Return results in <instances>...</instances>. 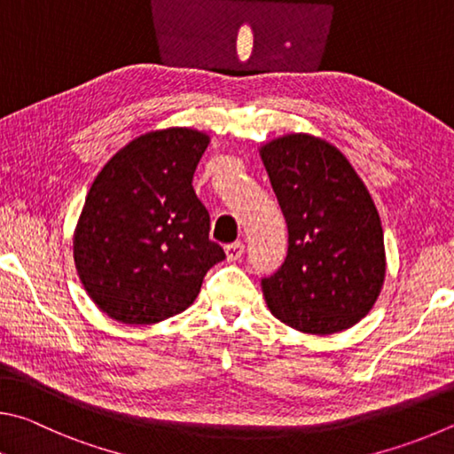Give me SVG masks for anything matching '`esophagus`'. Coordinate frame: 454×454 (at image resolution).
<instances>
[{
	"label": "esophagus",
	"mask_w": 454,
	"mask_h": 454,
	"mask_svg": "<svg viewBox=\"0 0 454 454\" xmlns=\"http://www.w3.org/2000/svg\"><path fill=\"white\" fill-rule=\"evenodd\" d=\"M225 253H227V261H239L245 253V245L241 241H235L231 245H227Z\"/></svg>",
	"instance_id": "1"
}]
</instances>
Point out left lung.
Masks as SVG:
<instances>
[{
	"label": "left lung",
	"instance_id": "1",
	"mask_svg": "<svg viewBox=\"0 0 454 454\" xmlns=\"http://www.w3.org/2000/svg\"><path fill=\"white\" fill-rule=\"evenodd\" d=\"M289 229L285 263L261 281L289 327L331 335L367 315L383 289V227L353 165L325 139L289 133L259 149Z\"/></svg>",
	"mask_w": 454,
	"mask_h": 454
}]
</instances>
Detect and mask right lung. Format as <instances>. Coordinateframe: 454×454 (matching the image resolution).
<instances>
[{"label": "right lung", "mask_w": 454, "mask_h": 454, "mask_svg": "<svg viewBox=\"0 0 454 454\" xmlns=\"http://www.w3.org/2000/svg\"><path fill=\"white\" fill-rule=\"evenodd\" d=\"M209 135L189 127L149 131L103 165L74 233L87 295L111 319L151 325L193 303L225 259L209 239V213L191 185Z\"/></svg>", "instance_id": "add662e5"}]
</instances>
